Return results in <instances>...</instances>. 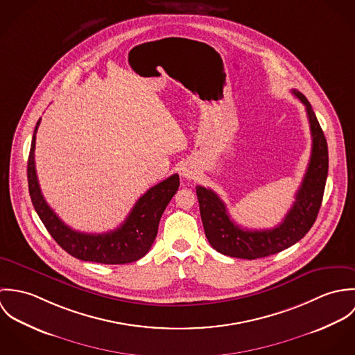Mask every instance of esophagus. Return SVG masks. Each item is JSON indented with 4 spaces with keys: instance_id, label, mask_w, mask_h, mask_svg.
<instances>
[{
    "instance_id": "esophagus-1",
    "label": "esophagus",
    "mask_w": 355,
    "mask_h": 355,
    "mask_svg": "<svg viewBox=\"0 0 355 355\" xmlns=\"http://www.w3.org/2000/svg\"><path fill=\"white\" fill-rule=\"evenodd\" d=\"M182 176L187 180H191L196 178V171H193L191 168H183L182 169Z\"/></svg>"
}]
</instances>
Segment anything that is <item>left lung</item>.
<instances>
[{"instance_id": "left-lung-1", "label": "left lung", "mask_w": 355, "mask_h": 355, "mask_svg": "<svg viewBox=\"0 0 355 355\" xmlns=\"http://www.w3.org/2000/svg\"><path fill=\"white\" fill-rule=\"evenodd\" d=\"M293 94L306 107L313 141L310 161L295 194V202L277 227L252 231L241 228L231 220L225 203L214 191L197 186L205 235L218 253L245 259L280 253L300 242L317 218L328 176V146L311 105L302 93L293 90Z\"/></svg>"}]
</instances>
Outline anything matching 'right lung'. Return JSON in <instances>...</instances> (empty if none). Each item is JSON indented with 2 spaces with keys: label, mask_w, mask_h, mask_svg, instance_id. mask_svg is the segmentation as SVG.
I'll return each mask as SVG.
<instances>
[{
  "label": "right lung",
  "mask_w": 355,
  "mask_h": 355,
  "mask_svg": "<svg viewBox=\"0 0 355 355\" xmlns=\"http://www.w3.org/2000/svg\"><path fill=\"white\" fill-rule=\"evenodd\" d=\"M38 120L27 162L28 191L35 211L49 231L53 239L65 252L82 261L100 263H128L138 261L150 250L157 236L159 218L179 189V175L175 173L149 189L138 201L125 221L114 231L106 234H86L69 228L53 211L45 201L35 171V135L40 127Z\"/></svg>",
  "instance_id": "right-lung-1"
}]
</instances>
